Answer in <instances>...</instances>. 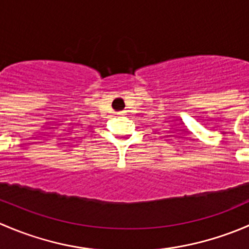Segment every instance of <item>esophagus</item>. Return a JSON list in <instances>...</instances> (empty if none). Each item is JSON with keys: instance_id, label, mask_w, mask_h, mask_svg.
<instances>
[{"instance_id": "1", "label": "esophagus", "mask_w": 249, "mask_h": 249, "mask_svg": "<svg viewBox=\"0 0 249 249\" xmlns=\"http://www.w3.org/2000/svg\"><path fill=\"white\" fill-rule=\"evenodd\" d=\"M120 114H123V113H120Z\"/></svg>"}]
</instances>
